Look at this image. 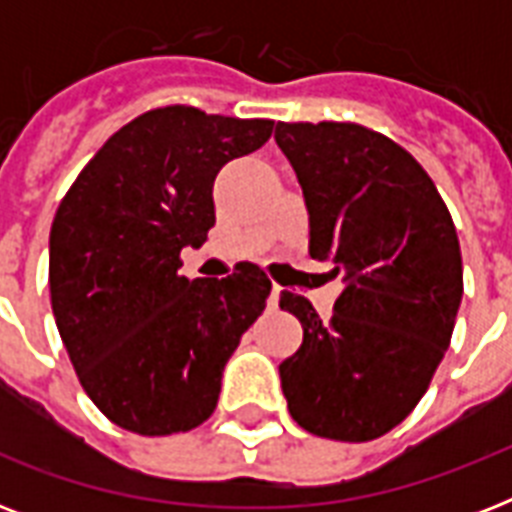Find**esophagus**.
Instances as JSON below:
<instances>
[{
    "label": "esophagus",
    "instance_id": "obj_1",
    "mask_svg": "<svg viewBox=\"0 0 512 512\" xmlns=\"http://www.w3.org/2000/svg\"><path fill=\"white\" fill-rule=\"evenodd\" d=\"M279 295H281V289L276 287V284H273L271 297H268V305H271V308H279Z\"/></svg>",
    "mask_w": 512,
    "mask_h": 512
}]
</instances>
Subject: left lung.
Returning a JSON list of instances; mask_svg holds the SVG:
<instances>
[{
	"label": "left lung",
	"instance_id": "8db88e82",
	"mask_svg": "<svg viewBox=\"0 0 512 512\" xmlns=\"http://www.w3.org/2000/svg\"><path fill=\"white\" fill-rule=\"evenodd\" d=\"M311 215L313 260L345 289L332 319L281 292L303 345L279 366L292 420L313 436L372 441L425 396L462 300V255L441 193L404 146L356 122H279Z\"/></svg>",
	"mask_w": 512,
	"mask_h": 512
}]
</instances>
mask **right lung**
Here are the masks:
<instances>
[{"label": "right lung", "mask_w": 512, "mask_h": 512, "mask_svg": "<svg viewBox=\"0 0 512 512\" xmlns=\"http://www.w3.org/2000/svg\"><path fill=\"white\" fill-rule=\"evenodd\" d=\"M271 119L193 106L135 116L84 164L50 231V300L84 393L140 436L199 428L271 279L241 263L228 279H185L180 249L215 225L225 162L271 138Z\"/></svg>", "instance_id": "1"}]
</instances>
